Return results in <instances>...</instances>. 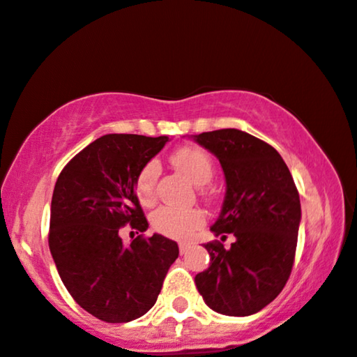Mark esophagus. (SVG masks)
<instances>
[{
	"mask_svg": "<svg viewBox=\"0 0 357 357\" xmlns=\"http://www.w3.org/2000/svg\"><path fill=\"white\" fill-rule=\"evenodd\" d=\"M189 249H190V244H187V243H181L179 244V253H181V255H185V253L189 252Z\"/></svg>",
	"mask_w": 357,
	"mask_h": 357,
	"instance_id": "esophagus-1",
	"label": "esophagus"
}]
</instances>
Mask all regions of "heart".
I'll list each match as a JSON object with an SVG mask.
<instances>
[{"label": "heart", "mask_w": 357, "mask_h": 357, "mask_svg": "<svg viewBox=\"0 0 357 357\" xmlns=\"http://www.w3.org/2000/svg\"><path fill=\"white\" fill-rule=\"evenodd\" d=\"M172 162L195 185L208 184L214 174V162L211 155L200 148L184 146L173 153ZM160 168L155 160H149L142 167L135 178V193L140 203L153 204L155 200V185ZM204 214L198 209H179L162 206L151 215V227L157 233L173 239H189L197 229L204 225Z\"/></svg>", "instance_id": "1"}]
</instances>
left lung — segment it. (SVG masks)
I'll return each mask as SVG.
<instances>
[{"instance_id":"1","label":"left lung","mask_w":357,"mask_h":357,"mask_svg":"<svg viewBox=\"0 0 357 357\" xmlns=\"http://www.w3.org/2000/svg\"><path fill=\"white\" fill-rule=\"evenodd\" d=\"M219 159L227 192L219 219L211 227L220 241L204 244L209 268L195 285L214 312L249 317L273 302L291 274L301 222L299 192L280 154L238 129L195 135Z\"/></svg>"}]
</instances>
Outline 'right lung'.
I'll list each match as a JSON object with an SVG mask.
<instances>
[{
	"label": "right lung",
	"mask_w": 357,
	"mask_h": 357,
	"mask_svg": "<svg viewBox=\"0 0 357 357\" xmlns=\"http://www.w3.org/2000/svg\"><path fill=\"white\" fill-rule=\"evenodd\" d=\"M168 137L108 134L59 173L52 197L48 247L64 287L82 309L107 323H129L155 304L179 255L162 234L126 245L119 229L146 231L135 178Z\"/></svg>",
	"instance_id": "add662e5"
}]
</instances>
